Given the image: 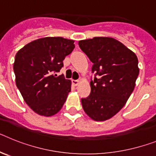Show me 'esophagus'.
<instances>
[{"mask_svg":"<svg viewBox=\"0 0 156 156\" xmlns=\"http://www.w3.org/2000/svg\"><path fill=\"white\" fill-rule=\"evenodd\" d=\"M73 83L74 86H77L80 83V80H73Z\"/></svg>","mask_w":156,"mask_h":156,"instance_id":"1","label":"esophagus"}]
</instances>
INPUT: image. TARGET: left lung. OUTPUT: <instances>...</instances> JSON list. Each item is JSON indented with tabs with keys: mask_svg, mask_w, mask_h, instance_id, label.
<instances>
[{
	"mask_svg": "<svg viewBox=\"0 0 156 156\" xmlns=\"http://www.w3.org/2000/svg\"><path fill=\"white\" fill-rule=\"evenodd\" d=\"M78 44L93 63L94 73L90 95L81 99L83 108L94 120H107L120 111L134 89L139 74L137 58L111 37H94Z\"/></svg>",
	"mask_w": 156,
	"mask_h": 156,
	"instance_id": "left-lung-1",
	"label": "left lung"
}]
</instances>
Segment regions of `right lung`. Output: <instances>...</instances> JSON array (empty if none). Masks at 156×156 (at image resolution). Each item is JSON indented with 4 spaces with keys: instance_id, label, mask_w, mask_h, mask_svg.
<instances>
[{
    "instance_id": "right-lung-1",
    "label": "right lung",
    "mask_w": 156,
    "mask_h": 156,
    "mask_svg": "<svg viewBox=\"0 0 156 156\" xmlns=\"http://www.w3.org/2000/svg\"><path fill=\"white\" fill-rule=\"evenodd\" d=\"M74 48L72 40L44 37L29 43L16 54L13 65L16 86L37 114L51 116L62 108L71 90V81L56 73Z\"/></svg>"
}]
</instances>
